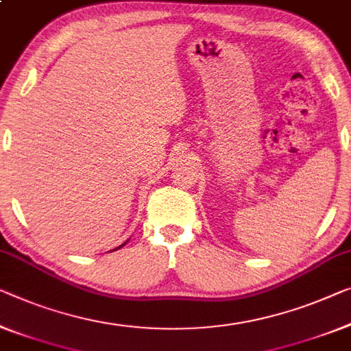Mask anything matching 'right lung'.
Here are the masks:
<instances>
[{
  "mask_svg": "<svg viewBox=\"0 0 351 351\" xmlns=\"http://www.w3.org/2000/svg\"><path fill=\"white\" fill-rule=\"evenodd\" d=\"M125 243H127V241H125ZM125 243H123V245H125ZM123 245H121V246H119V247H122V246H123ZM119 247H116V250H119Z\"/></svg>",
  "mask_w": 351,
  "mask_h": 351,
  "instance_id": "right-lung-1",
  "label": "right lung"
}]
</instances>
